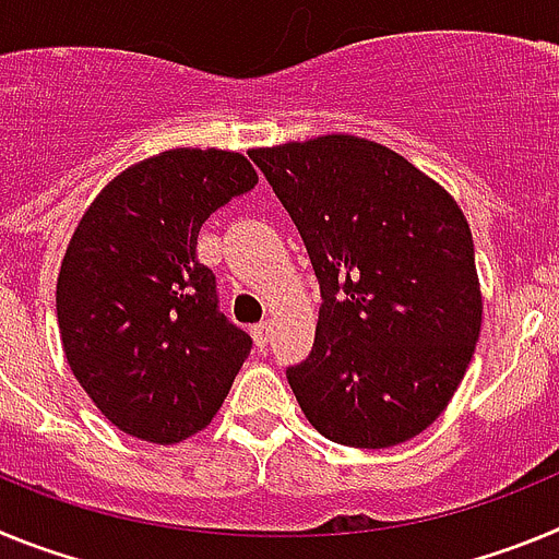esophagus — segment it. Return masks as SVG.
<instances>
[{"label": "esophagus", "mask_w": 559, "mask_h": 559, "mask_svg": "<svg viewBox=\"0 0 559 559\" xmlns=\"http://www.w3.org/2000/svg\"><path fill=\"white\" fill-rule=\"evenodd\" d=\"M251 338H254V344L260 349L269 347V341H271V324L269 322H260L251 328Z\"/></svg>", "instance_id": "34e87169"}]
</instances>
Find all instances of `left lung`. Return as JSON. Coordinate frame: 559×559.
Wrapping results in <instances>:
<instances>
[{
  "label": "left lung",
  "mask_w": 559,
  "mask_h": 559,
  "mask_svg": "<svg viewBox=\"0 0 559 559\" xmlns=\"http://www.w3.org/2000/svg\"><path fill=\"white\" fill-rule=\"evenodd\" d=\"M310 254L322 310L288 369L305 417L349 448H392L445 412L481 333L473 235L445 187L353 133L251 147Z\"/></svg>",
  "instance_id": "obj_1"
}]
</instances>
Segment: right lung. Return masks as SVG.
I'll return each instance as SVG.
<instances>
[{
	"instance_id": "1",
	"label": "right lung",
	"mask_w": 559,
	"mask_h": 559,
	"mask_svg": "<svg viewBox=\"0 0 559 559\" xmlns=\"http://www.w3.org/2000/svg\"><path fill=\"white\" fill-rule=\"evenodd\" d=\"M257 185L243 153L170 147L117 173L69 237L56 288L63 355L122 433L173 445L210 426L251 338L195 260L201 224Z\"/></svg>"
}]
</instances>
